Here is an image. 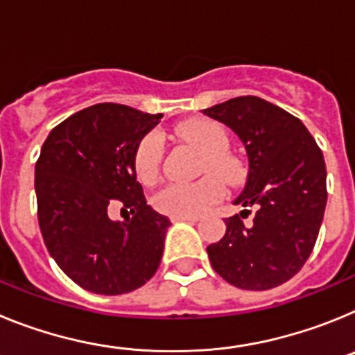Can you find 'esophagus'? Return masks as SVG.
Segmentation results:
<instances>
[{
  "mask_svg": "<svg viewBox=\"0 0 355 355\" xmlns=\"http://www.w3.org/2000/svg\"><path fill=\"white\" fill-rule=\"evenodd\" d=\"M172 222H199V216H171Z\"/></svg>",
  "mask_w": 355,
  "mask_h": 355,
  "instance_id": "34e87169",
  "label": "esophagus"
}]
</instances>
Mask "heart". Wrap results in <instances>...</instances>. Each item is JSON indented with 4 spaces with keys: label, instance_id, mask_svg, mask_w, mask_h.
<instances>
[{
    "label": "heart",
    "instance_id": "heart-1",
    "mask_svg": "<svg viewBox=\"0 0 355 355\" xmlns=\"http://www.w3.org/2000/svg\"><path fill=\"white\" fill-rule=\"evenodd\" d=\"M180 135L205 155V172H211L225 183H234L240 178V165L227 155L229 139L220 124L196 119L180 126ZM162 156V135L156 131L146 135L133 155V168L140 183L149 184L156 180ZM216 178H205L196 183L167 184L155 196L156 209L171 216L202 215L224 196V188Z\"/></svg>",
    "mask_w": 355,
    "mask_h": 355
}]
</instances>
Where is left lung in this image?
Masks as SVG:
<instances>
[{"label":"left lung","instance_id":"1","mask_svg":"<svg viewBox=\"0 0 355 355\" xmlns=\"http://www.w3.org/2000/svg\"><path fill=\"white\" fill-rule=\"evenodd\" d=\"M241 140L249 158L247 183L233 205L257 208L225 218V234L208 245L213 270L241 290H270L307 261L327 205L324 155L302 122L256 96L202 110Z\"/></svg>","mask_w":355,"mask_h":355}]
</instances>
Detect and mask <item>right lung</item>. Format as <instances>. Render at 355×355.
Segmentation results:
<instances>
[{"label":"right lung","instance_id":"add662e5","mask_svg":"<svg viewBox=\"0 0 355 355\" xmlns=\"http://www.w3.org/2000/svg\"><path fill=\"white\" fill-rule=\"evenodd\" d=\"M162 115L99 103L60 122L35 165L39 225L65 275L99 295H122L158 270L171 220L147 206L133 155ZM121 205L134 215L112 221Z\"/></svg>","mask_w":355,"mask_h":355}]
</instances>
